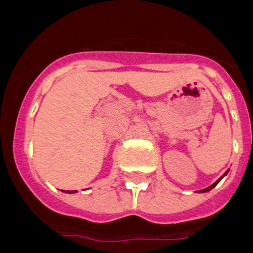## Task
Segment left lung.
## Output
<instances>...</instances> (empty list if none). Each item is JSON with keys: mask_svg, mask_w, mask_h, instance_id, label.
I'll list each match as a JSON object with an SVG mask.
<instances>
[{"mask_svg": "<svg viewBox=\"0 0 253 253\" xmlns=\"http://www.w3.org/2000/svg\"><path fill=\"white\" fill-rule=\"evenodd\" d=\"M227 172H229V170H226V172H225V174H224V176L221 177V178H218V179H217L216 182H214V183H212V185H211V186H210V187H207V189H203V190H199V191H198V193H207V191H210V190H212V189H213V187H214V186H216L217 183L220 182L221 179H222V178H224V177H225V176H226V174H227Z\"/></svg>", "mask_w": 253, "mask_h": 253, "instance_id": "1", "label": "left lung"}]
</instances>
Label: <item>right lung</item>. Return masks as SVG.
Listing matches in <instances>:
<instances>
[{
  "label": "right lung",
  "instance_id": "1",
  "mask_svg": "<svg viewBox=\"0 0 253 253\" xmlns=\"http://www.w3.org/2000/svg\"><path fill=\"white\" fill-rule=\"evenodd\" d=\"M63 193H67V194H74V193H76V191H75V190H72V191H70V190H66V191H63Z\"/></svg>",
  "mask_w": 253,
  "mask_h": 253
}]
</instances>
